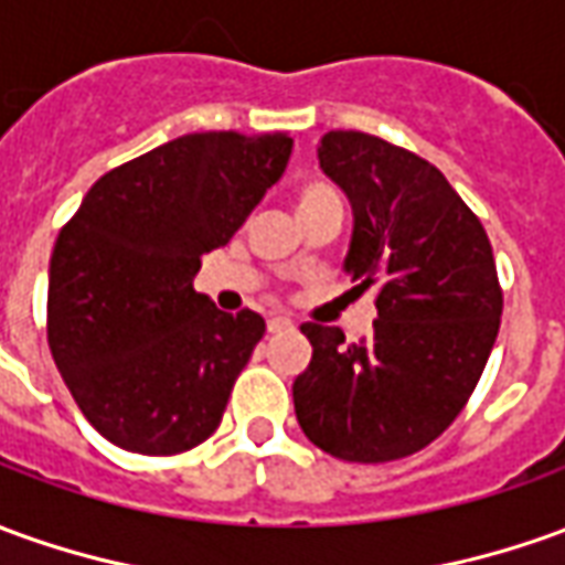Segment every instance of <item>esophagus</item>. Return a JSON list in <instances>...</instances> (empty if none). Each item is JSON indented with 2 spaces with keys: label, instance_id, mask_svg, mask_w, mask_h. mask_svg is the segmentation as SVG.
<instances>
[{
  "label": "esophagus",
  "instance_id": "1",
  "mask_svg": "<svg viewBox=\"0 0 565 565\" xmlns=\"http://www.w3.org/2000/svg\"><path fill=\"white\" fill-rule=\"evenodd\" d=\"M295 329V322L289 317H274V320H267V332L270 334H282V332H291Z\"/></svg>",
  "mask_w": 565,
  "mask_h": 565
}]
</instances>
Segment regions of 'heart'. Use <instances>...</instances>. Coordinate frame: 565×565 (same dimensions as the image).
I'll return each instance as SVG.
<instances>
[{
  "label": "heart",
  "instance_id": "obj_1",
  "mask_svg": "<svg viewBox=\"0 0 565 565\" xmlns=\"http://www.w3.org/2000/svg\"><path fill=\"white\" fill-rule=\"evenodd\" d=\"M326 200H338V196H334L332 186L322 184V181H313V184L301 186V193H298V205H310V202H326Z\"/></svg>",
  "mask_w": 565,
  "mask_h": 565
}]
</instances>
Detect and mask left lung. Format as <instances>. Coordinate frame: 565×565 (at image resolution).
Segmentation results:
<instances>
[{
	"mask_svg": "<svg viewBox=\"0 0 565 565\" xmlns=\"http://www.w3.org/2000/svg\"><path fill=\"white\" fill-rule=\"evenodd\" d=\"M320 169L344 190V270L375 286L372 334L307 322L313 356L291 384L295 415L322 452L381 465L418 452L458 418L501 322L495 258L480 217L437 166L365 131L322 135Z\"/></svg>",
	"mask_w": 565,
	"mask_h": 565,
	"instance_id": "8db88e82",
	"label": "left lung"
}]
</instances>
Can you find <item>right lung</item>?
<instances>
[{
	"instance_id": "obj_1",
	"label": "right lung",
	"mask_w": 565,
	"mask_h": 565,
	"mask_svg": "<svg viewBox=\"0 0 565 565\" xmlns=\"http://www.w3.org/2000/svg\"><path fill=\"white\" fill-rule=\"evenodd\" d=\"M289 153L282 131L174 138L107 171L57 233L49 348L113 446L178 455L217 430L264 320L217 310L193 276L279 181Z\"/></svg>"
}]
</instances>
